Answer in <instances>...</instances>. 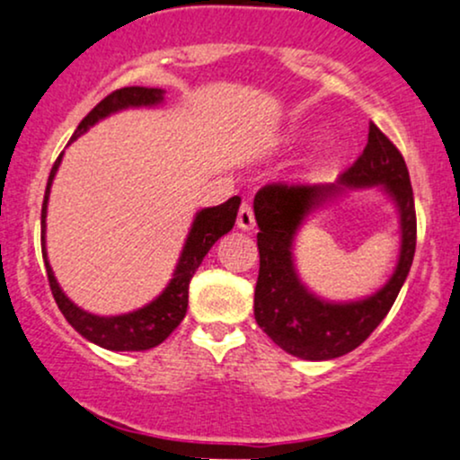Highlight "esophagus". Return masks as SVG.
Here are the masks:
<instances>
[{
	"mask_svg": "<svg viewBox=\"0 0 460 460\" xmlns=\"http://www.w3.org/2000/svg\"><path fill=\"white\" fill-rule=\"evenodd\" d=\"M236 226L241 230H254L256 219H254V210H252V204L243 202L239 208V217H236Z\"/></svg>",
	"mask_w": 460,
	"mask_h": 460,
	"instance_id": "obj_1",
	"label": "esophagus"
}]
</instances>
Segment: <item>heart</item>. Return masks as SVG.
Masks as SVG:
<instances>
[{"label":"heart","mask_w":460,"mask_h":460,"mask_svg":"<svg viewBox=\"0 0 460 460\" xmlns=\"http://www.w3.org/2000/svg\"><path fill=\"white\" fill-rule=\"evenodd\" d=\"M322 147H328V143H323V146Z\"/></svg>","instance_id":"obj_1"}]
</instances>
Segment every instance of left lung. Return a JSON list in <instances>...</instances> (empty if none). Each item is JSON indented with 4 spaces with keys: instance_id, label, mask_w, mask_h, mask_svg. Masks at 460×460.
<instances>
[{
    "instance_id": "obj_1",
    "label": "left lung",
    "mask_w": 460,
    "mask_h": 460,
    "mask_svg": "<svg viewBox=\"0 0 460 460\" xmlns=\"http://www.w3.org/2000/svg\"><path fill=\"white\" fill-rule=\"evenodd\" d=\"M380 186L401 215V256L378 292L352 303H330L301 282L292 245L303 221L345 190ZM254 215L261 270L254 291L256 323L273 343L304 360H332L352 352L380 326L409 276L417 243L415 199L404 158L371 123L367 146L334 184H267L256 193Z\"/></svg>"
}]
</instances>
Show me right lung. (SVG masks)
<instances>
[{
    "instance_id": "obj_1",
    "label": "right lung",
    "mask_w": 460,
    "mask_h": 460,
    "mask_svg": "<svg viewBox=\"0 0 460 460\" xmlns=\"http://www.w3.org/2000/svg\"><path fill=\"white\" fill-rule=\"evenodd\" d=\"M164 91L163 89H147V86H126V89L112 91L111 95L104 97L93 111L80 121L77 130L74 132L69 143H74L77 137H82L91 126H95L102 119L111 117L112 112L126 111V108H152L163 104ZM65 154V152H63ZM63 154L58 161L51 167L48 189H45L43 210H40V245H43V261L45 270H48L49 288L54 293L56 304H58L60 313L65 314L66 322L74 326L86 341L100 345L104 349L112 352H143V349H152L161 345L187 314L189 306V282L193 278L195 270L202 265L204 256L208 250L224 234H228L236 221L239 213L241 198L234 195L228 202L213 206V208H202L195 215L193 224H190L189 236L184 241L182 252H180L178 265L173 270V278L169 285L163 288V293L156 299L146 304L143 308H137L132 313L111 314V317H102V314H93L77 304L71 302L60 288L56 280L54 271L48 261V252H45V217H48V202L51 182H54L56 172H58Z\"/></svg>"
}]
</instances>
